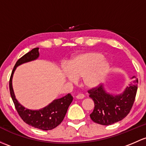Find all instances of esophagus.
Wrapping results in <instances>:
<instances>
[{
    "mask_svg": "<svg viewBox=\"0 0 146 146\" xmlns=\"http://www.w3.org/2000/svg\"><path fill=\"white\" fill-rule=\"evenodd\" d=\"M84 97H85V96H84V94H78L77 96H76V99H82Z\"/></svg>",
    "mask_w": 146,
    "mask_h": 146,
    "instance_id": "obj_1",
    "label": "esophagus"
}]
</instances>
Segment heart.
Instances as JSON below:
<instances>
[{
    "instance_id": "1",
    "label": "heart",
    "mask_w": 146,
    "mask_h": 146,
    "mask_svg": "<svg viewBox=\"0 0 146 146\" xmlns=\"http://www.w3.org/2000/svg\"><path fill=\"white\" fill-rule=\"evenodd\" d=\"M102 54L96 51L84 52L74 55L68 61V68L63 73L70 82L82 78L86 87L93 88L100 85L108 76L110 64Z\"/></svg>"
}]
</instances>
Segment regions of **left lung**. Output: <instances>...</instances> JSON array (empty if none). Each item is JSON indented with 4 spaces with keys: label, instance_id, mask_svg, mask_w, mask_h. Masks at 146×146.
<instances>
[{
    "label": "left lung",
    "instance_id": "1",
    "mask_svg": "<svg viewBox=\"0 0 146 146\" xmlns=\"http://www.w3.org/2000/svg\"><path fill=\"white\" fill-rule=\"evenodd\" d=\"M119 94L108 93L104 85L89 90L90 97L94 102V108L90 115L92 120L102 125H110L124 119L131 110L137 92L138 79L135 76Z\"/></svg>",
    "mask_w": 146,
    "mask_h": 146
}]
</instances>
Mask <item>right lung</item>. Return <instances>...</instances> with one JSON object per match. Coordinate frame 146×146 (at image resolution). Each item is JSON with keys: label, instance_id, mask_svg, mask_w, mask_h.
<instances>
[{"label": "right lung", "instance_id": "right-lung-1", "mask_svg": "<svg viewBox=\"0 0 146 146\" xmlns=\"http://www.w3.org/2000/svg\"><path fill=\"white\" fill-rule=\"evenodd\" d=\"M38 50V47L33 49L17 61L10 76L9 86L10 95L15 108L24 122L35 128L47 131L52 129L60 125L66 114L69 106L73 101V96L70 94H68L64 97L54 100L42 109L30 110L21 105L17 100L12 87V77L15 69L21 64L38 59L40 55Z\"/></svg>", "mask_w": 146, "mask_h": 146}]
</instances>
